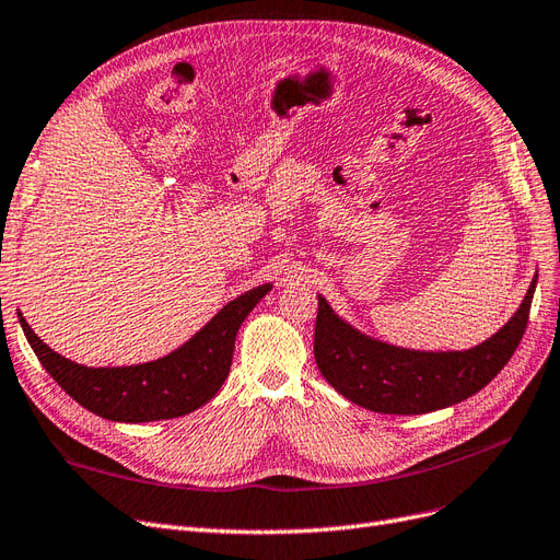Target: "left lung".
<instances>
[{
	"label": "left lung",
	"mask_w": 560,
	"mask_h": 560,
	"mask_svg": "<svg viewBox=\"0 0 560 560\" xmlns=\"http://www.w3.org/2000/svg\"><path fill=\"white\" fill-rule=\"evenodd\" d=\"M537 275L514 316L467 351H417L374 339L339 318L318 295L314 358L347 400L378 413H428L458 405L508 365L526 332Z\"/></svg>",
	"instance_id": "1"
}]
</instances>
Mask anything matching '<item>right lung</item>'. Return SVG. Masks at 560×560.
<instances>
[{
    "mask_svg": "<svg viewBox=\"0 0 560 560\" xmlns=\"http://www.w3.org/2000/svg\"><path fill=\"white\" fill-rule=\"evenodd\" d=\"M269 291V283L250 288L230 300L186 345L151 363L128 368L79 365L44 345L21 312L18 320L44 370L81 407L109 421L149 423L186 417L221 390L242 323Z\"/></svg>",
    "mask_w": 560,
    "mask_h": 560,
    "instance_id": "obj_1",
    "label": "right lung"
}]
</instances>
